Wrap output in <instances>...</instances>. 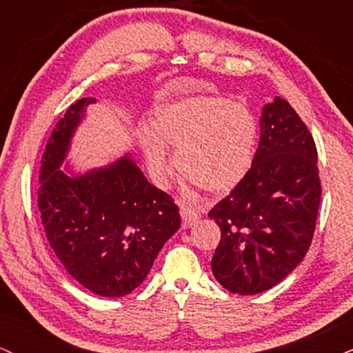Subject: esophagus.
Instances as JSON below:
<instances>
[{"label":"esophagus","instance_id":"obj_1","mask_svg":"<svg viewBox=\"0 0 353 353\" xmlns=\"http://www.w3.org/2000/svg\"><path fill=\"white\" fill-rule=\"evenodd\" d=\"M178 205H180V214H181V219H183L185 228H190L200 219V213H198L194 208H192L190 205H186L185 201H180Z\"/></svg>","mask_w":353,"mask_h":353}]
</instances>
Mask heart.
Listing matches in <instances>:
<instances>
[{"mask_svg":"<svg viewBox=\"0 0 353 353\" xmlns=\"http://www.w3.org/2000/svg\"><path fill=\"white\" fill-rule=\"evenodd\" d=\"M258 142L254 115L238 101L193 95L153 110L140 134L148 168L159 181L172 173L167 147L176 150L178 170L205 192L228 193L250 172Z\"/></svg>","mask_w":353,"mask_h":353,"instance_id":"obj_1","label":"heart"}]
</instances>
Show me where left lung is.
Segmentation results:
<instances>
[{"instance_id": "8db88e82", "label": "left lung", "mask_w": 353, "mask_h": 353, "mask_svg": "<svg viewBox=\"0 0 353 353\" xmlns=\"http://www.w3.org/2000/svg\"><path fill=\"white\" fill-rule=\"evenodd\" d=\"M317 148L288 101L276 97L261 117L248 175L211 208L221 230L211 271L239 296L279 284L307 254L321 203Z\"/></svg>"}]
</instances>
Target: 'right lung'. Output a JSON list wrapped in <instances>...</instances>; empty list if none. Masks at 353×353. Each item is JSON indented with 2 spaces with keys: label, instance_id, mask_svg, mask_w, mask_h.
<instances>
[{
  "label": "right lung",
  "instance_id": "obj_1",
  "mask_svg": "<svg viewBox=\"0 0 353 353\" xmlns=\"http://www.w3.org/2000/svg\"><path fill=\"white\" fill-rule=\"evenodd\" d=\"M94 102H74L56 123L41 160L37 208L65 271L99 296L120 297L143 283L181 218L173 198L148 183L130 157L72 178L59 170Z\"/></svg>",
  "mask_w": 353,
  "mask_h": 353
}]
</instances>
